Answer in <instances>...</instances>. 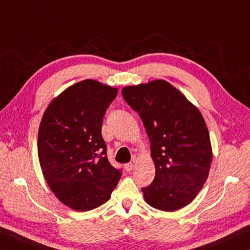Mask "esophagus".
I'll use <instances>...</instances> for the list:
<instances>
[{
	"instance_id": "34e87169",
	"label": "esophagus",
	"mask_w": 250,
	"mask_h": 250,
	"mask_svg": "<svg viewBox=\"0 0 250 250\" xmlns=\"http://www.w3.org/2000/svg\"><path fill=\"white\" fill-rule=\"evenodd\" d=\"M133 167H134V163H133V162H130V163H126V164H125V171H128V172L132 171V170H133Z\"/></svg>"
}]
</instances>
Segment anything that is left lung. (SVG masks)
I'll use <instances>...</instances> for the list:
<instances>
[{"label":"left lung","instance_id":"1","mask_svg":"<svg viewBox=\"0 0 250 250\" xmlns=\"http://www.w3.org/2000/svg\"><path fill=\"white\" fill-rule=\"evenodd\" d=\"M150 139L155 177L142 188L150 206L173 211L191 203L208 176L209 133L196 107L166 80L122 89Z\"/></svg>","mask_w":250,"mask_h":250}]
</instances>
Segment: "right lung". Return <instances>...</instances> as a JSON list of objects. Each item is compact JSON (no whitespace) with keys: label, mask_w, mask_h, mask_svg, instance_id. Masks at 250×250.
Listing matches in <instances>:
<instances>
[{"label":"right lung","mask_w":250,"mask_h":250,"mask_svg":"<svg viewBox=\"0 0 250 250\" xmlns=\"http://www.w3.org/2000/svg\"><path fill=\"white\" fill-rule=\"evenodd\" d=\"M117 92L96 80H83L54 99L42 119L37 139L42 171L58 200L73 209L104 204L122 175L109 163L101 134Z\"/></svg>","instance_id":"right-lung-1"}]
</instances>
